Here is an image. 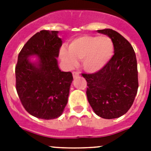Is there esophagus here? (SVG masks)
I'll list each match as a JSON object with an SVG mask.
<instances>
[{"mask_svg":"<svg viewBox=\"0 0 151 151\" xmlns=\"http://www.w3.org/2000/svg\"><path fill=\"white\" fill-rule=\"evenodd\" d=\"M73 78H78V77L79 76V73H77V72H73Z\"/></svg>","mask_w":151,"mask_h":151,"instance_id":"obj_1","label":"esophagus"}]
</instances>
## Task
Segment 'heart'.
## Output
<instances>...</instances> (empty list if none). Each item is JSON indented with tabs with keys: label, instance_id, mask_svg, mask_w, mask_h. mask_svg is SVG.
<instances>
[{
	"label": "heart",
	"instance_id": "obj_1",
	"mask_svg": "<svg viewBox=\"0 0 151 151\" xmlns=\"http://www.w3.org/2000/svg\"><path fill=\"white\" fill-rule=\"evenodd\" d=\"M114 51L112 40L106 36H82L73 40L69 49L62 47L60 57L65 67L71 69L82 60V66L88 73H94L104 67Z\"/></svg>",
	"mask_w": 151,
	"mask_h": 151
}]
</instances>
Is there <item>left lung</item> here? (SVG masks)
<instances>
[{
  "label": "left lung",
  "instance_id": "1",
  "mask_svg": "<svg viewBox=\"0 0 151 151\" xmlns=\"http://www.w3.org/2000/svg\"><path fill=\"white\" fill-rule=\"evenodd\" d=\"M97 32L112 40L114 55L97 73L82 74L88 83V101L101 118H119L130 109L138 92L135 53L129 41L116 31L106 29Z\"/></svg>",
  "mask_w": 151,
  "mask_h": 151
}]
</instances>
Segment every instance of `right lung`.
Instances as JSON below:
<instances>
[{"label": "right lung", "instance_id": "1", "mask_svg": "<svg viewBox=\"0 0 151 151\" xmlns=\"http://www.w3.org/2000/svg\"><path fill=\"white\" fill-rule=\"evenodd\" d=\"M58 31L42 30L24 45L16 66V88L22 106L33 116L53 119L67 104L73 75L58 66L62 40ZM35 55L36 60L30 59Z\"/></svg>", "mask_w": 151, "mask_h": 151}]
</instances>
